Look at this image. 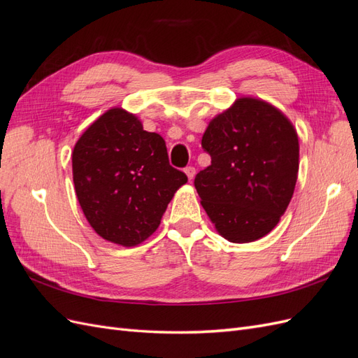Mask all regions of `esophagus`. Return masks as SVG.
Listing matches in <instances>:
<instances>
[{
  "label": "esophagus",
  "mask_w": 358,
  "mask_h": 358,
  "mask_svg": "<svg viewBox=\"0 0 358 358\" xmlns=\"http://www.w3.org/2000/svg\"><path fill=\"white\" fill-rule=\"evenodd\" d=\"M185 173H187L188 179H189V180H192V179H194V176H196V167H192V166L187 167V169H185Z\"/></svg>",
  "instance_id": "obj_1"
}]
</instances>
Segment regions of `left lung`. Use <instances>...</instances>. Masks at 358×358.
Segmentation results:
<instances>
[{"label": "left lung", "instance_id": "8db88e82", "mask_svg": "<svg viewBox=\"0 0 358 358\" xmlns=\"http://www.w3.org/2000/svg\"><path fill=\"white\" fill-rule=\"evenodd\" d=\"M201 146L212 158L194 185L215 229L233 243L262 239L291 201L299 173V137L267 101L241 96L216 115Z\"/></svg>", "mask_w": 358, "mask_h": 358}]
</instances>
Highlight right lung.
I'll list each match as a JSON object with an SVG mask.
<instances>
[{
	"mask_svg": "<svg viewBox=\"0 0 358 358\" xmlns=\"http://www.w3.org/2000/svg\"><path fill=\"white\" fill-rule=\"evenodd\" d=\"M73 182L95 233L122 246L146 241L188 182L170 166L166 142L121 107L103 113L74 145Z\"/></svg>",
	"mask_w": 358,
	"mask_h": 358,
	"instance_id": "add662e5",
	"label": "right lung"
}]
</instances>
